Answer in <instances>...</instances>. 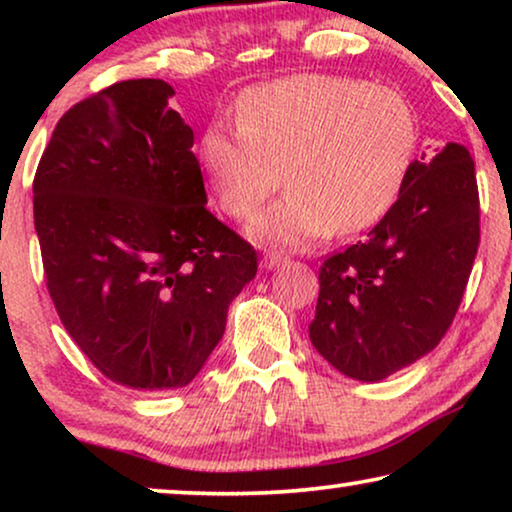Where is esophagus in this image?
<instances>
[{"label": "esophagus", "instance_id": "34e87169", "mask_svg": "<svg viewBox=\"0 0 512 512\" xmlns=\"http://www.w3.org/2000/svg\"><path fill=\"white\" fill-rule=\"evenodd\" d=\"M279 263H284V254H282V251H265L263 261H261L263 268L272 270V268H277Z\"/></svg>", "mask_w": 512, "mask_h": 512}]
</instances>
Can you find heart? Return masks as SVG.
<instances>
[{"label": "heart", "mask_w": 512, "mask_h": 512, "mask_svg": "<svg viewBox=\"0 0 512 512\" xmlns=\"http://www.w3.org/2000/svg\"><path fill=\"white\" fill-rule=\"evenodd\" d=\"M235 125H207L198 146L202 170L221 212L235 221L254 219L284 179L289 195L254 228L284 244L380 223L401 198L419 139L401 93L328 74L247 90Z\"/></svg>", "instance_id": "obj_1"}]
</instances>
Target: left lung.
Masks as SVG:
<instances>
[{
	"instance_id": "obj_1",
	"label": "left lung",
	"mask_w": 512,
	"mask_h": 512,
	"mask_svg": "<svg viewBox=\"0 0 512 512\" xmlns=\"http://www.w3.org/2000/svg\"><path fill=\"white\" fill-rule=\"evenodd\" d=\"M480 244L475 163L461 144L412 160L391 212L319 268L310 324L342 375L377 382L429 354L452 326Z\"/></svg>"
}]
</instances>
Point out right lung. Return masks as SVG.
Here are the masks:
<instances>
[{
  "mask_svg": "<svg viewBox=\"0 0 512 512\" xmlns=\"http://www.w3.org/2000/svg\"><path fill=\"white\" fill-rule=\"evenodd\" d=\"M172 95L160 79H130L76 102L32 184L62 326L104 377L137 391L186 387L258 270L256 249L205 207Z\"/></svg>",
  "mask_w": 512,
  "mask_h": 512,
  "instance_id": "right-lung-1",
  "label": "right lung"
}]
</instances>
